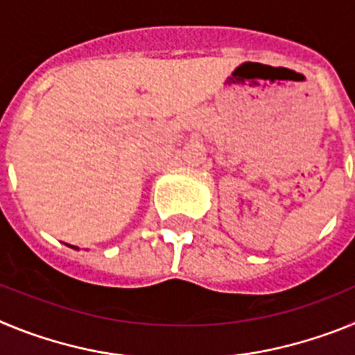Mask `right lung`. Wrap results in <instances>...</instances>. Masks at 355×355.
Masks as SVG:
<instances>
[{
    "label": "right lung",
    "mask_w": 355,
    "mask_h": 355,
    "mask_svg": "<svg viewBox=\"0 0 355 355\" xmlns=\"http://www.w3.org/2000/svg\"><path fill=\"white\" fill-rule=\"evenodd\" d=\"M69 247H72V245H69ZM72 249H78V247H72Z\"/></svg>",
    "instance_id": "1"
}]
</instances>
